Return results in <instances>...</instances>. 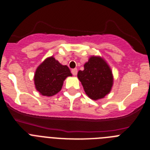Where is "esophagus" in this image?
<instances>
[{"mask_svg":"<svg viewBox=\"0 0 150 150\" xmlns=\"http://www.w3.org/2000/svg\"><path fill=\"white\" fill-rule=\"evenodd\" d=\"M71 72H72V75L75 76V75H77V73H78V69H77L76 68H75V69H72V70H71Z\"/></svg>","mask_w":150,"mask_h":150,"instance_id":"esophagus-1","label":"esophagus"}]
</instances>
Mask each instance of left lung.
Returning a JSON list of instances; mask_svg holds the SVG:
<instances>
[{
    "mask_svg": "<svg viewBox=\"0 0 150 150\" xmlns=\"http://www.w3.org/2000/svg\"><path fill=\"white\" fill-rule=\"evenodd\" d=\"M78 78L86 94L93 100L104 98L113 85L111 69L100 57H91L84 64L83 70L78 71Z\"/></svg>",
    "mask_w": 150,
    "mask_h": 150,
    "instance_id": "1",
    "label": "left lung"
}]
</instances>
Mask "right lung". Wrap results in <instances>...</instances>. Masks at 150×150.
<instances>
[{"label":"right lung","mask_w":150,"mask_h":150,"mask_svg":"<svg viewBox=\"0 0 150 150\" xmlns=\"http://www.w3.org/2000/svg\"><path fill=\"white\" fill-rule=\"evenodd\" d=\"M72 76L69 67L62 65L53 57L46 59L36 69L35 88L43 96H51L61 91L67 77Z\"/></svg>","instance_id":"add662e5"}]
</instances>
